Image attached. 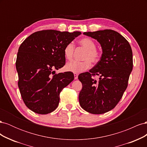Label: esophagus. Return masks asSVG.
Instances as JSON below:
<instances>
[{"label":"esophagus","mask_w":147,"mask_h":147,"mask_svg":"<svg viewBox=\"0 0 147 147\" xmlns=\"http://www.w3.org/2000/svg\"><path fill=\"white\" fill-rule=\"evenodd\" d=\"M74 78L75 80H77L78 78V74L76 73H74Z\"/></svg>","instance_id":"obj_1"}]
</instances>
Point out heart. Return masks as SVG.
<instances>
[{
	"mask_svg": "<svg viewBox=\"0 0 147 147\" xmlns=\"http://www.w3.org/2000/svg\"><path fill=\"white\" fill-rule=\"evenodd\" d=\"M79 44L84 49L83 56V61H72L67 64L65 69L68 72L80 74L88 69L91 65V61L96 63L99 60V54L96 50V43L90 38H83L79 41ZM75 46L72 42L67 44L64 48V55L67 59L70 60L72 58Z\"/></svg>",
	"mask_w": 147,
	"mask_h": 147,
	"instance_id": "heart-1",
	"label": "heart"
}]
</instances>
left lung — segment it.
<instances>
[{
  "label": "left lung",
  "instance_id": "8db88e82",
  "mask_svg": "<svg viewBox=\"0 0 147 147\" xmlns=\"http://www.w3.org/2000/svg\"><path fill=\"white\" fill-rule=\"evenodd\" d=\"M83 34L97 40L102 54L90 72L78 75L83 86L79 94V102L86 112L102 114L117 105L126 90L133 67L132 49L127 40L113 30ZM92 75H99L100 80L97 82Z\"/></svg>",
  "mask_w": 147,
  "mask_h": 147
}]
</instances>
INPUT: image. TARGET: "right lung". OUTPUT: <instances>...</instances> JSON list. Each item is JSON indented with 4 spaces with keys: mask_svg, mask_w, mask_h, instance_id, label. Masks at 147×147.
<instances>
[{
    "mask_svg": "<svg viewBox=\"0 0 147 147\" xmlns=\"http://www.w3.org/2000/svg\"><path fill=\"white\" fill-rule=\"evenodd\" d=\"M80 34L43 30L21 43L16 61L18 87L24 104L34 112L48 114L58 106L61 91L74 80V75L71 72L52 75L65 64V46Z\"/></svg>",
    "mask_w": 147,
    "mask_h": 147,
    "instance_id": "1",
    "label": "right lung"
}]
</instances>
